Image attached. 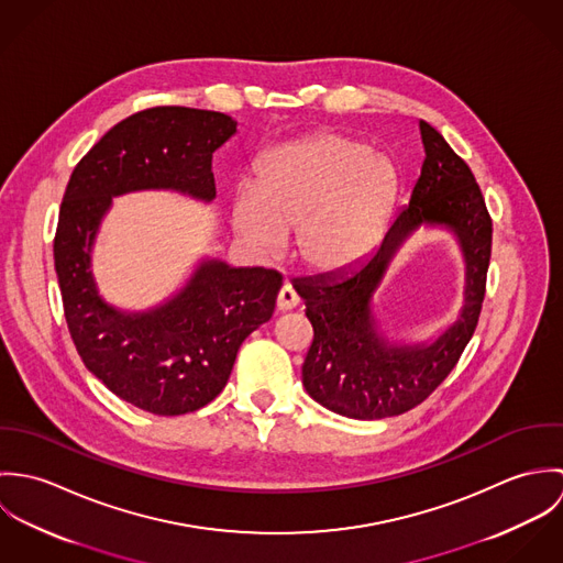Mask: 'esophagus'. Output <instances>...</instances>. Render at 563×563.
Returning <instances> with one entry per match:
<instances>
[{"label":"esophagus","instance_id":"1","mask_svg":"<svg viewBox=\"0 0 563 563\" xmlns=\"http://www.w3.org/2000/svg\"><path fill=\"white\" fill-rule=\"evenodd\" d=\"M299 306V297L297 292L292 290L290 284H284L279 295H277V310L279 312H288V310H295Z\"/></svg>","mask_w":563,"mask_h":563}]
</instances>
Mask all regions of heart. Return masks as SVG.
<instances>
[{
	"instance_id": "heart-1",
	"label": "heart",
	"mask_w": 563,
	"mask_h": 563,
	"mask_svg": "<svg viewBox=\"0 0 563 563\" xmlns=\"http://www.w3.org/2000/svg\"><path fill=\"white\" fill-rule=\"evenodd\" d=\"M399 173L364 141L321 132L275 147L257 168L255 190L242 188L232 223L244 244L273 257L295 234L299 260L319 273L362 260L388 225Z\"/></svg>"
}]
</instances>
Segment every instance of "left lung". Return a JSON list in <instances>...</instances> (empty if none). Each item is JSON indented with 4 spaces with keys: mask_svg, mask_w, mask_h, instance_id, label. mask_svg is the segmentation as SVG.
I'll return each instance as SVG.
<instances>
[{
    "mask_svg": "<svg viewBox=\"0 0 563 563\" xmlns=\"http://www.w3.org/2000/svg\"><path fill=\"white\" fill-rule=\"evenodd\" d=\"M424 162L402 208L379 246L355 266L292 286L306 303L314 340L303 362V386L322 407L360 420L399 416L424 401L455 368L482 314L492 253V219L482 188L444 141L420 121ZM420 224L446 227L467 262L465 308L449 330L427 345H395L376 329L372 295L398 246Z\"/></svg>",
    "mask_w": 563,
    "mask_h": 563,
    "instance_id": "1",
    "label": "left lung"
}]
</instances>
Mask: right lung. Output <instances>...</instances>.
I'll list each match as a JSON object with an SVG mask.
<instances>
[{
    "label": "right lung",
    "instance_id": "add662e5",
    "mask_svg": "<svg viewBox=\"0 0 563 563\" xmlns=\"http://www.w3.org/2000/svg\"><path fill=\"white\" fill-rule=\"evenodd\" d=\"M234 134L236 121L223 112L141 110L92 145L63 197L54 264L74 344L110 393L158 416L188 413L221 395L244 338L273 317L282 275L206 260L166 303L121 312L97 292L92 242L112 197L177 190L212 201V154Z\"/></svg>",
    "mask_w": 563,
    "mask_h": 563
}]
</instances>
